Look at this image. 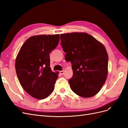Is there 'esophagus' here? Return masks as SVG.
<instances>
[{
  "mask_svg": "<svg viewBox=\"0 0 128 128\" xmlns=\"http://www.w3.org/2000/svg\"><path fill=\"white\" fill-rule=\"evenodd\" d=\"M59 72H60V74L61 75H62L64 74V70H61V71H60Z\"/></svg>",
  "mask_w": 128,
  "mask_h": 128,
  "instance_id": "1",
  "label": "esophagus"
}]
</instances>
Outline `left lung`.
<instances>
[{"instance_id":"1","label":"left lung","mask_w":128,"mask_h":128,"mask_svg":"<svg viewBox=\"0 0 128 128\" xmlns=\"http://www.w3.org/2000/svg\"><path fill=\"white\" fill-rule=\"evenodd\" d=\"M61 45L70 61L73 75L68 82L72 90L84 98L95 96L108 74V56L104 46L87 33L60 34Z\"/></svg>"}]
</instances>
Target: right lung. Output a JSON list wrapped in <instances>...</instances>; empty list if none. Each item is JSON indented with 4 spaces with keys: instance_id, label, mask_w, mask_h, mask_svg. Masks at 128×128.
<instances>
[{
    "instance_id": "right-lung-1",
    "label": "right lung",
    "mask_w": 128,
    "mask_h": 128,
    "mask_svg": "<svg viewBox=\"0 0 128 128\" xmlns=\"http://www.w3.org/2000/svg\"><path fill=\"white\" fill-rule=\"evenodd\" d=\"M59 38V34L31 37L16 57L15 69L19 82L28 94L36 99L47 98L54 88L58 75L50 67V54L56 48Z\"/></svg>"
}]
</instances>
